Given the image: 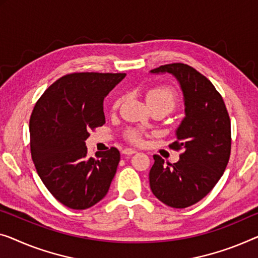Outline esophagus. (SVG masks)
I'll return each mask as SVG.
<instances>
[{"label": "esophagus", "instance_id": "1", "mask_svg": "<svg viewBox=\"0 0 258 258\" xmlns=\"http://www.w3.org/2000/svg\"><path fill=\"white\" fill-rule=\"evenodd\" d=\"M137 151L133 148H125L122 149V154H125V155H133V154H136Z\"/></svg>", "mask_w": 258, "mask_h": 258}]
</instances>
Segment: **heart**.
Segmentation results:
<instances>
[{"instance_id": "1", "label": "heart", "mask_w": 258, "mask_h": 258, "mask_svg": "<svg viewBox=\"0 0 258 258\" xmlns=\"http://www.w3.org/2000/svg\"><path fill=\"white\" fill-rule=\"evenodd\" d=\"M146 99H147L148 105L151 107L162 106L168 110V112H171L177 106L178 103V97L176 91L172 90L171 88L163 86L153 87L151 89H148L147 92H146ZM122 101H124V96L118 97L113 103V109L117 110L120 106ZM126 138L132 142H138L141 139V133L138 130H128L126 132Z\"/></svg>"}]
</instances>
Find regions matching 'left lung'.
<instances>
[{
    "label": "left lung",
    "instance_id": "obj_1",
    "mask_svg": "<svg viewBox=\"0 0 258 258\" xmlns=\"http://www.w3.org/2000/svg\"><path fill=\"white\" fill-rule=\"evenodd\" d=\"M169 73L178 81L184 96L185 117L169 147L183 153L178 162L154 155L149 185L154 196L174 209L198 203L224 174L230 156V119L221 95L212 82L185 63H169L152 69Z\"/></svg>",
    "mask_w": 258,
    "mask_h": 258
}]
</instances>
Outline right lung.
I'll use <instances>...</instances> for the list:
<instances>
[{"mask_svg": "<svg viewBox=\"0 0 258 258\" xmlns=\"http://www.w3.org/2000/svg\"><path fill=\"white\" fill-rule=\"evenodd\" d=\"M125 73H73L46 89L30 118L31 156L47 190L64 206L86 210L105 197L120 153L88 157L89 131L105 124L103 101Z\"/></svg>", "mask_w": 258, "mask_h": 258, "instance_id": "1", "label": "right lung"}]
</instances>
